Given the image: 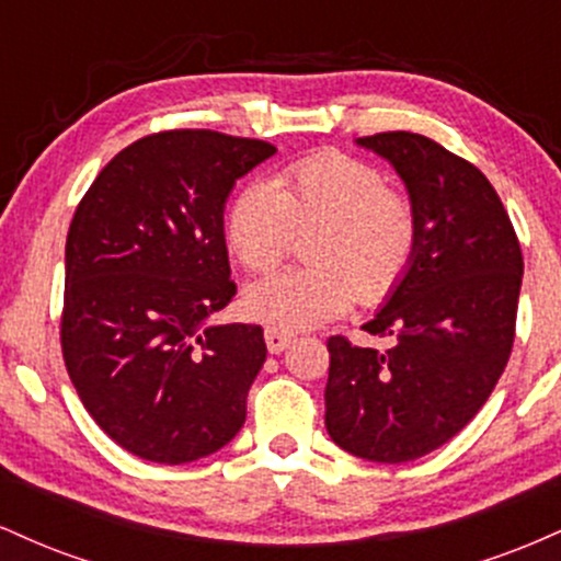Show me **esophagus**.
Returning a JSON list of instances; mask_svg holds the SVG:
<instances>
[{
    "label": "esophagus",
    "instance_id": "34e87169",
    "mask_svg": "<svg viewBox=\"0 0 561 561\" xmlns=\"http://www.w3.org/2000/svg\"><path fill=\"white\" fill-rule=\"evenodd\" d=\"M293 343V332L282 330V327H266V345L272 353H282L285 347Z\"/></svg>",
    "mask_w": 561,
    "mask_h": 561
}]
</instances>
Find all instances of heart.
I'll use <instances>...</instances> for the list:
<instances>
[{
	"mask_svg": "<svg viewBox=\"0 0 561 561\" xmlns=\"http://www.w3.org/2000/svg\"><path fill=\"white\" fill-rule=\"evenodd\" d=\"M302 234L308 266L248 289L250 311L272 324H321L353 298L364 306L388 298L414 263L422 224L414 199L390 190L375 163L330 150L244 186L224 221L227 248L253 274L272 272Z\"/></svg>",
	"mask_w": 561,
	"mask_h": 561,
	"instance_id": "obj_1",
	"label": "heart"
}]
</instances>
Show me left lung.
<instances>
[{"instance_id":"8db88e82","label":"left lung","mask_w":561,"mask_h":561,"mask_svg":"<svg viewBox=\"0 0 561 561\" xmlns=\"http://www.w3.org/2000/svg\"><path fill=\"white\" fill-rule=\"evenodd\" d=\"M422 224L420 250L388 306L362 327L390 347L327 340V433L347 454L414 461L472 422L504 375L517 327L523 250L485 173L435 139L382 131Z\"/></svg>"}]
</instances>
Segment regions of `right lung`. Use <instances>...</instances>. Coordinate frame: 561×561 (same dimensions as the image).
<instances>
[{
    "mask_svg": "<svg viewBox=\"0 0 561 561\" xmlns=\"http://www.w3.org/2000/svg\"><path fill=\"white\" fill-rule=\"evenodd\" d=\"M274 152L263 139L169 128L121 150L76 208L62 362L83 409L139 459L186 465L244 424L263 330L205 319L237 295L224 203Z\"/></svg>",
    "mask_w": 561,
    "mask_h": 561,
    "instance_id": "1",
    "label": "right lung"
}]
</instances>
